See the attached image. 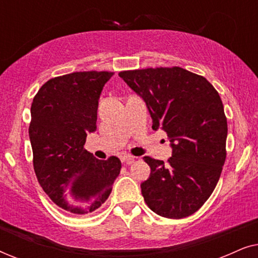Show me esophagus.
<instances>
[{
  "instance_id": "34e87169",
  "label": "esophagus",
  "mask_w": 258,
  "mask_h": 258,
  "mask_svg": "<svg viewBox=\"0 0 258 258\" xmlns=\"http://www.w3.org/2000/svg\"><path fill=\"white\" fill-rule=\"evenodd\" d=\"M121 160H122V162H125L126 164H132V163H134V161H135V157L132 156V155H129V154H123L121 156Z\"/></svg>"
}]
</instances>
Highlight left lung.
<instances>
[{
    "instance_id": "left-lung-1",
    "label": "left lung",
    "mask_w": 258,
    "mask_h": 258,
    "mask_svg": "<svg viewBox=\"0 0 258 258\" xmlns=\"http://www.w3.org/2000/svg\"><path fill=\"white\" fill-rule=\"evenodd\" d=\"M118 75L144 101L153 129L167 133L172 149L165 164L144 157L151 170L141 183L147 206L162 217L190 216L213 194L227 156L220 95L203 76L178 67Z\"/></svg>"
}]
</instances>
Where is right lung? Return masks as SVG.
Instances as JSON below:
<instances>
[{
	"mask_svg": "<svg viewBox=\"0 0 258 258\" xmlns=\"http://www.w3.org/2000/svg\"><path fill=\"white\" fill-rule=\"evenodd\" d=\"M114 73L84 72L44 83L31 104L34 170L44 192L66 213L87 215L110 195L121 161L97 160L84 149L96 130L98 100Z\"/></svg>",
	"mask_w": 258,
	"mask_h": 258,
	"instance_id": "1",
	"label": "right lung"
}]
</instances>
